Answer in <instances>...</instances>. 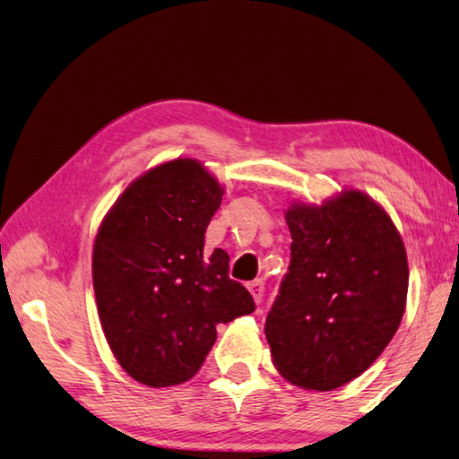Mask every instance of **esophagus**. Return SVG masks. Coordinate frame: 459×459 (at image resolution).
Wrapping results in <instances>:
<instances>
[{
	"label": "esophagus",
	"instance_id": "34e87169",
	"mask_svg": "<svg viewBox=\"0 0 459 459\" xmlns=\"http://www.w3.org/2000/svg\"><path fill=\"white\" fill-rule=\"evenodd\" d=\"M248 290H251L255 303H261L263 301V293H264V282L263 281L248 282Z\"/></svg>",
	"mask_w": 459,
	"mask_h": 459
}]
</instances>
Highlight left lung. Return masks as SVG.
Listing matches in <instances>:
<instances>
[{"instance_id": "1", "label": "left lung", "mask_w": 459, "mask_h": 459, "mask_svg": "<svg viewBox=\"0 0 459 459\" xmlns=\"http://www.w3.org/2000/svg\"><path fill=\"white\" fill-rule=\"evenodd\" d=\"M290 264L266 316L273 365L289 383L331 391L369 368L402 323L403 238L379 203L343 188L285 211Z\"/></svg>"}]
</instances>
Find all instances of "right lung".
I'll use <instances>...</instances> for the list:
<instances>
[{
  "mask_svg": "<svg viewBox=\"0 0 459 459\" xmlns=\"http://www.w3.org/2000/svg\"><path fill=\"white\" fill-rule=\"evenodd\" d=\"M224 188L195 158L132 180L106 212L91 251L100 323L116 361L148 387L195 377L216 325L255 311L229 277V255L204 251Z\"/></svg>",
  "mask_w": 459,
  "mask_h": 459,
  "instance_id": "obj_1",
  "label": "right lung"
}]
</instances>
